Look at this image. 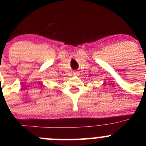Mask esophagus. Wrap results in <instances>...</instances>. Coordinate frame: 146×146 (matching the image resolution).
Segmentation results:
<instances>
[{"label": "esophagus", "instance_id": "34e87169", "mask_svg": "<svg viewBox=\"0 0 146 146\" xmlns=\"http://www.w3.org/2000/svg\"><path fill=\"white\" fill-rule=\"evenodd\" d=\"M73 74H74V76H78V72H75L74 73H73Z\"/></svg>", "mask_w": 146, "mask_h": 146}]
</instances>
